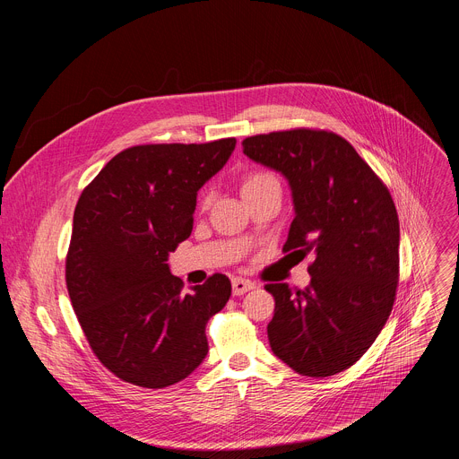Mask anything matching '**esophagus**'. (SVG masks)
I'll list each match as a JSON object with an SVG mask.
<instances>
[{"label":"esophagus","mask_w":459,"mask_h":459,"mask_svg":"<svg viewBox=\"0 0 459 459\" xmlns=\"http://www.w3.org/2000/svg\"><path fill=\"white\" fill-rule=\"evenodd\" d=\"M254 287H255V283L250 281V280H245V278H234L232 280V292H234V296H241V294L252 290Z\"/></svg>","instance_id":"34e87169"}]
</instances>
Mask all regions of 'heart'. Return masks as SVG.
Wrapping results in <instances>:
<instances>
[{
	"label": "heart",
	"mask_w": 459,
	"mask_h": 459,
	"mask_svg": "<svg viewBox=\"0 0 459 459\" xmlns=\"http://www.w3.org/2000/svg\"><path fill=\"white\" fill-rule=\"evenodd\" d=\"M278 183H280V179L276 178V174H273L269 170H264V169L250 170L241 178V183H239L241 185V195L245 198V195H248V194H254L261 188L271 186V185H278ZM207 200H209L207 195H204V198H202L204 207L207 205Z\"/></svg>",
	"instance_id": "obj_1"
}]
</instances>
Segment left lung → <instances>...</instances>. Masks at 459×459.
<instances>
[{
  "label": "left lung",
  "mask_w": 459,
  "mask_h": 459,
  "mask_svg": "<svg viewBox=\"0 0 459 459\" xmlns=\"http://www.w3.org/2000/svg\"><path fill=\"white\" fill-rule=\"evenodd\" d=\"M243 152L290 183L296 218L283 252H314L310 285L267 283L273 352L301 376L352 367L376 342L400 281V220L381 178L331 130L290 128L243 140Z\"/></svg>",
  "instance_id": "8db88e82"
}]
</instances>
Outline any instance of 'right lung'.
<instances>
[{
    "mask_svg": "<svg viewBox=\"0 0 459 459\" xmlns=\"http://www.w3.org/2000/svg\"><path fill=\"white\" fill-rule=\"evenodd\" d=\"M234 147L236 138L128 147L80 195L65 281L92 352L125 383L170 386L209 352L205 326L230 281L216 273L183 292L167 257L190 236L195 195Z\"/></svg>",
    "mask_w": 459,
    "mask_h": 459,
    "instance_id": "obj_1",
    "label": "right lung"
}]
</instances>
